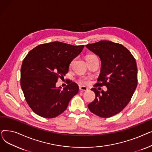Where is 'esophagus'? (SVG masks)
Masks as SVG:
<instances>
[{
    "instance_id": "esophagus-1",
    "label": "esophagus",
    "mask_w": 152,
    "mask_h": 152,
    "mask_svg": "<svg viewBox=\"0 0 152 152\" xmlns=\"http://www.w3.org/2000/svg\"><path fill=\"white\" fill-rule=\"evenodd\" d=\"M88 89H89L85 86H79V90H80L81 91H88Z\"/></svg>"
}]
</instances>
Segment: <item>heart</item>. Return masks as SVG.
<instances>
[{
	"instance_id": "obj_1",
	"label": "heart",
	"mask_w": 152,
	"mask_h": 152,
	"mask_svg": "<svg viewBox=\"0 0 152 152\" xmlns=\"http://www.w3.org/2000/svg\"><path fill=\"white\" fill-rule=\"evenodd\" d=\"M97 58V57L95 55H90V56H89L88 57H87V60L94 59V58ZM75 61V59L73 60H72V61H71V63H70V64H69V66H70V67H72V66H73L74 65ZM89 80H90V77H81L79 78V82H80V83H82V84H88L89 82Z\"/></svg>"
}]
</instances>
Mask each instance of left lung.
<instances>
[{
	"label": "left lung",
	"mask_w": 152,
	"mask_h": 152,
	"mask_svg": "<svg viewBox=\"0 0 152 152\" xmlns=\"http://www.w3.org/2000/svg\"><path fill=\"white\" fill-rule=\"evenodd\" d=\"M100 57V74L91 90L95 100L88 105L94 114L110 118L121 111L130 102L137 86V68L135 59L123 45L109 41H100L86 45ZM104 85L107 88L100 92L95 87Z\"/></svg>",
	"instance_id": "1"
}]
</instances>
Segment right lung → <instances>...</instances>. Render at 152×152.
Listing matches in <instances>:
<instances>
[{"label":"right lung","instance_id":"1","mask_svg":"<svg viewBox=\"0 0 152 152\" xmlns=\"http://www.w3.org/2000/svg\"><path fill=\"white\" fill-rule=\"evenodd\" d=\"M84 45L60 42L39 45L24 58L20 84L25 100L34 112L45 118L57 117L65 111L79 87L69 82L63 89L56 83L68 72L71 61L82 52Z\"/></svg>","mask_w":152,"mask_h":152}]
</instances>
